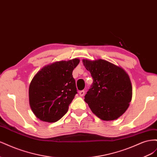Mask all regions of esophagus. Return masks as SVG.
<instances>
[{"label": "esophagus", "instance_id": "34e87169", "mask_svg": "<svg viewBox=\"0 0 157 157\" xmlns=\"http://www.w3.org/2000/svg\"><path fill=\"white\" fill-rule=\"evenodd\" d=\"M78 93H79V95L80 96H83L85 94V92H84V90H81V91H80Z\"/></svg>", "mask_w": 157, "mask_h": 157}]
</instances>
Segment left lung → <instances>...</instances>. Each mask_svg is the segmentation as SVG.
<instances>
[{
	"label": "left lung",
	"instance_id": "8db88e82",
	"mask_svg": "<svg viewBox=\"0 0 157 157\" xmlns=\"http://www.w3.org/2000/svg\"><path fill=\"white\" fill-rule=\"evenodd\" d=\"M82 63L93 78L84 101L100 119H117L125 113L132 100L129 76L122 67L104 59H85Z\"/></svg>",
	"mask_w": 157,
	"mask_h": 157
}]
</instances>
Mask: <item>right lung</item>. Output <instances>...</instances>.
Returning <instances> with one entry per match:
<instances>
[{
  "label": "right lung",
  "mask_w": 157,
  "mask_h": 157,
  "mask_svg": "<svg viewBox=\"0 0 157 157\" xmlns=\"http://www.w3.org/2000/svg\"><path fill=\"white\" fill-rule=\"evenodd\" d=\"M78 58L56 61L45 66L33 77L29 85V105L42 121L55 122L67 113L77 94L73 71Z\"/></svg>",
  "instance_id": "obj_1"
}]
</instances>
